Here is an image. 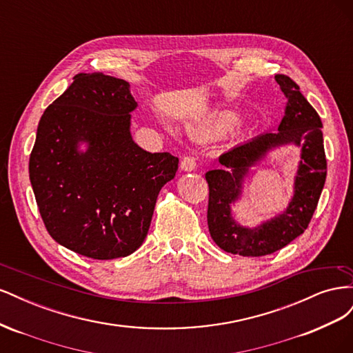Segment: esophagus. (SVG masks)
<instances>
[{
  "instance_id": "1",
  "label": "esophagus",
  "mask_w": 353,
  "mask_h": 353,
  "mask_svg": "<svg viewBox=\"0 0 353 353\" xmlns=\"http://www.w3.org/2000/svg\"><path fill=\"white\" fill-rule=\"evenodd\" d=\"M181 169L185 170V172H190V170L196 169V159L194 156H184L183 160H181Z\"/></svg>"
}]
</instances>
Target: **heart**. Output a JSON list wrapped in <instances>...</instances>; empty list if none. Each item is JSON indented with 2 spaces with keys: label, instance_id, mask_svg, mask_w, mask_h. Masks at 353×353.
<instances>
[{
  "label": "heart",
  "instance_id": "heart-1",
  "mask_svg": "<svg viewBox=\"0 0 353 353\" xmlns=\"http://www.w3.org/2000/svg\"><path fill=\"white\" fill-rule=\"evenodd\" d=\"M237 117L232 113H222L216 117H212L205 122H201L196 126L191 128V132L199 137H213V135H222L231 131L234 126L237 125Z\"/></svg>",
  "mask_w": 353,
  "mask_h": 353
}]
</instances>
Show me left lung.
<instances>
[{
	"label": "left lung",
	"mask_w": 353,
	"mask_h": 353,
	"mask_svg": "<svg viewBox=\"0 0 353 353\" xmlns=\"http://www.w3.org/2000/svg\"><path fill=\"white\" fill-rule=\"evenodd\" d=\"M287 103L279 132H268L234 147L219 157L225 169L206 172L209 185L208 225L210 237L222 250L232 254H271L303 234L316 209L327 176V159L323 140V122L303 97L299 85L285 74H275ZM294 142L303 145V160L295 181V196L281 216L254 230L244 229L230 216V203L238 196L241 179L271 148Z\"/></svg>",
	"instance_id": "8db88e82"
}]
</instances>
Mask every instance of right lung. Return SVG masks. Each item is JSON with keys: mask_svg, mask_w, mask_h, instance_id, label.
<instances>
[{"mask_svg": "<svg viewBox=\"0 0 353 353\" xmlns=\"http://www.w3.org/2000/svg\"><path fill=\"white\" fill-rule=\"evenodd\" d=\"M135 108L126 81L78 73L38 125L29 178L41 218L59 244L91 259L140 248L159 191L178 170V157L132 141ZM81 141L87 152H77Z\"/></svg>", "mask_w": 353, "mask_h": 353, "instance_id": "add662e5", "label": "right lung"}]
</instances>
